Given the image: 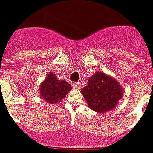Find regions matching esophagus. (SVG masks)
Wrapping results in <instances>:
<instances>
[{
    "label": "esophagus",
    "mask_w": 153,
    "mask_h": 153,
    "mask_svg": "<svg viewBox=\"0 0 153 153\" xmlns=\"http://www.w3.org/2000/svg\"><path fill=\"white\" fill-rule=\"evenodd\" d=\"M73 86H74V88H76V89H79V86H80V84H79L78 82H76V83H73Z\"/></svg>",
    "instance_id": "1"
}]
</instances>
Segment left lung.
<instances>
[{
	"label": "left lung",
	"instance_id": "8db88e82",
	"mask_svg": "<svg viewBox=\"0 0 153 153\" xmlns=\"http://www.w3.org/2000/svg\"><path fill=\"white\" fill-rule=\"evenodd\" d=\"M89 107L99 113L115 108L123 97V88L118 81L102 72H96L81 90Z\"/></svg>",
	"mask_w": 153,
	"mask_h": 153
}]
</instances>
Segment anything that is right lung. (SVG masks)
I'll return each instance as SVG.
<instances>
[{
    "instance_id": "right-lung-1",
    "label": "right lung",
    "mask_w": 153,
    "mask_h": 153,
    "mask_svg": "<svg viewBox=\"0 0 153 153\" xmlns=\"http://www.w3.org/2000/svg\"><path fill=\"white\" fill-rule=\"evenodd\" d=\"M71 90L70 83L64 79L59 80L56 74L50 72L40 84V95L48 103H58Z\"/></svg>"
}]
</instances>
